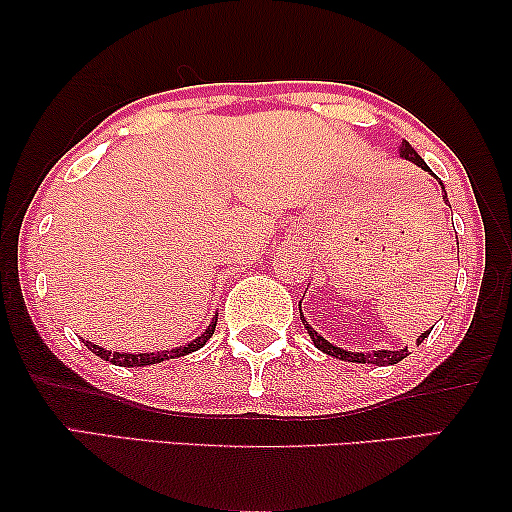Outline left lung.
<instances>
[{
	"instance_id": "8db88e82",
	"label": "left lung",
	"mask_w": 512,
	"mask_h": 512,
	"mask_svg": "<svg viewBox=\"0 0 512 512\" xmlns=\"http://www.w3.org/2000/svg\"><path fill=\"white\" fill-rule=\"evenodd\" d=\"M398 153H401V158L410 160V163H415L417 167H422L424 172H429L431 177H436V174L431 172V167L424 163V158L419 156V153H417L415 149H412V146H410L408 142H401V146H398ZM436 179H438V177H436ZM438 184H440V188H443V200H445V205H447V202H450V200H447V193H445L443 181L438 179ZM457 261H459V240H457ZM300 319H303V326H305V331L310 333L314 347L321 349V352L328 354V356H335V359L352 361V363H375V366H394V363L403 361L405 356H408V347H403V349H375V352H349V349L333 345V342H328V340L324 338V335H319L317 331H314V328L305 321L303 310H300ZM429 333H431V331H424L422 335H419L417 345H419V342H422L424 338H429Z\"/></svg>"
}]
</instances>
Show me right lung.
Wrapping results in <instances>:
<instances>
[{
	"mask_svg": "<svg viewBox=\"0 0 512 512\" xmlns=\"http://www.w3.org/2000/svg\"><path fill=\"white\" fill-rule=\"evenodd\" d=\"M216 319H219V312L214 314L212 321H209V326L205 328V331H202L195 340L188 342V345H179V347H174V349H160V352H135V354H130V352H109V349H104V347L95 345V342H88V340H83V345H86L93 354L100 356V359L114 363V366H123V368L153 366V363L179 359V356H186V354H191V352H198L200 347H205V342L214 335Z\"/></svg>",
	"mask_w": 512,
	"mask_h": 512,
	"instance_id": "obj_1",
	"label": "right lung"
}]
</instances>
